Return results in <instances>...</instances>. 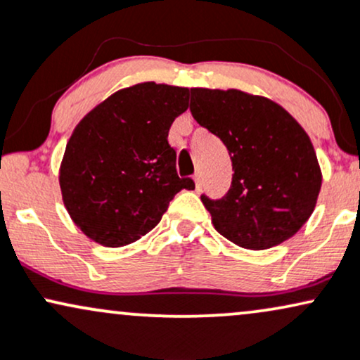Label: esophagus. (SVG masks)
<instances>
[{
    "mask_svg": "<svg viewBox=\"0 0 360 360\" xmlns=\"http://www.w3.org/2000/svg\"><path fill=\"white\" fill-rule=\"evenodd\" d=\"M193 180H195V190L198 192V190L202 188V173L197 172L195 175H193Z\"/></svg>",
    "mask_w": 360,
    "mask_h": 360,
    "instance_id": "obj_1",
    "label": "esophagus"
}]
</instances>
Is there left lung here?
<instances>
[{
  "label": "left lung",
  "mask_w": 360,
  "mask_h": 360,
  "mask_svg": "<svg viewBox=\"0 0 360 360\" xmlns=\"http://www.w3.org/2000/svg\"><path fill=\"white\" fill-rule=\"evenodd\" d=\"M190 112L226 145V195L202 193L219 234L246 249L290 239L314 212L322 173L310 138L281 105L246 92L192 89Z\"/></svg>",
  "instance_id": "8db88e82"
}]
</instances>
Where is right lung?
Wrapping results in <instances>:
<instances>
[{
  "label": "right lung",
  "mask_w": 360,
  "mask_h": 360,
  "mask_svg": "<svg viewBox=\"0 0 360 360\" xmlns=\"http://www.w3.org/2000/svg\"><path fill=\"white\" fill-rule=\"evenodd\" d=\"M188 89L145 82L122 89L79 122L60 167L63 204L80 231L108 248L150 232L192 179L176 173L168 143Z\"/></svg>",
  "instance_id": "right-lung-1"
}]
</instances>
